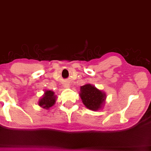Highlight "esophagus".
I'll return each mask as SVG.
<instances>
[{
    "instance_id": "34e87169",
    "label": "esophagus",
    "mask_w": 151,
    "mask_h": 151,
    "mask_svg": "<svg viewBox=\"0 0 151 151\" xmlns=\"http://www.w3.org/2000/svg\"><path fill=\"white\" fill-rule=\"evenodd\" d=\"M64 86H65V87H68V86H69V85H67V84H65V85H64Z\"/></svg>"
}]
</instances>
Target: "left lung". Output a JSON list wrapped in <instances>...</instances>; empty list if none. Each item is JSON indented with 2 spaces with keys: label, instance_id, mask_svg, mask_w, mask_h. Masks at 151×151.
<instances>
[{
  "label": "left lung",
  "instance_id": "left-lung-1",
  "mask_svg": "<svg viewBox=\"0 0 151 151\" xmlns=\"http://www.w3.org/2000/svg\"><path fill=\"white\" fill-rule=\"evenodd\" d=\"M79 95L86 108L93 111L101 110L105 105L106 94L91 84L80 86Z\"/></svg>",
  "mask_w": 151,
  "mask_h": 151
}]
</instances>
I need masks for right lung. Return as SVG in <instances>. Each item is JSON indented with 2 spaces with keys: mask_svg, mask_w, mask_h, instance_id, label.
I'll return each mask as SVG.
<instances>
[{
  "mask_svg": "<svg viewBox=\"0 0 151 151\" xmlns=\"http://www.w3.org/2000/svg\"><path fill=\"white\" fill-rule=\"evenodd\" d=\"M56 100V95H54V92L50 90H45L44 91V94L39 100L38 105L41 108L49 110L55 104Z\"/></svg>",
  "mask_w": 151,
  "mask_h": 151,
  "instance_id": "obj_1",
  "label": "right lung"
}]
</instances>
